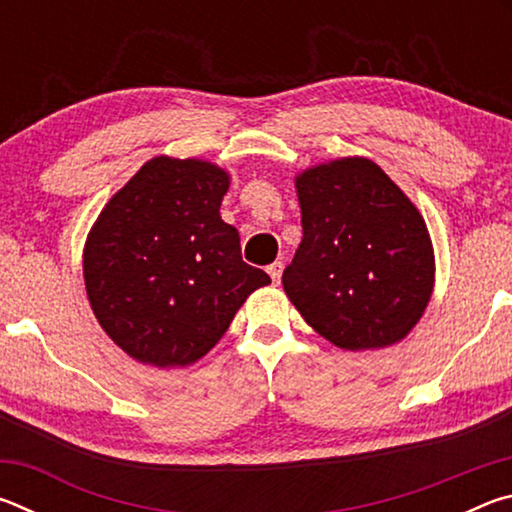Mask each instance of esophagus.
<instances>
[{
	"instance_id": "obj_1",
	"label": "esophagus",
	"mask_w": 512,
	"mask_h": 512,
	"mask_svg": "<svg viewBox=\"0 0 512 512\" xmlns=\"http://www.w3.org/2000/svg\"><path fill=\"white\" fill-rule=\"evenodd\" d=\"M282 262H273L271 266H268L266 268V271H268V275H271V280H273V284H277V282H280V277H282Z\"/></svg>"
}]
</instances>
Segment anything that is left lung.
Returning a JSON list of instances; mask_svg holds the SVG:
<instances>
[{
    "label": "left lung",
    "instance_id": "8db88e82",
    "mask_svg": "<svg viewBox=\"0 0 512 512\" xmlns=\"http://www.w3.org/2000/svg\"><path fill=\"white\" fill-rule=\"evenodd\" d=\"M302 241L282 275L293 307L336 348L400 343L427 309L436 275L418 207L368 158L296 176Z\"/></svg>",
    "mask_w": 512,
    "mask_h": 512
}]
</instances>
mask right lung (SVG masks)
Here are the masks:
<instances>
[{"mask_svg":"<svg viewBox=\"0 0 512 512\" xmlns=\"http://www.w3.org/2000/svg\"><path fill=\"white\" fill-rule=\"evenodd\" d=\"M230 173L198 158L158 155L119 189L83 248L90 307L128 357L185 368L205 357L250 293L271 284L241 259L221 219Z\"/></svg>","mask_w":512,"mask_h":512,"instance_id":"obj_1","label":"right lung"}]
</instances>
